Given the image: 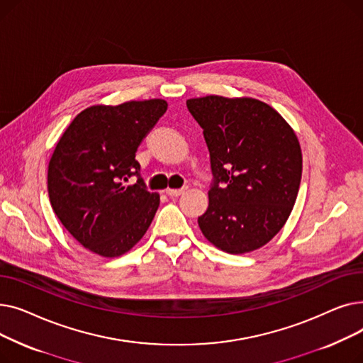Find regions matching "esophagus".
Instances as JSON below:
<instances>
[{
  "instance_id": "34e87169",
  "label": "esophagus",
  "mask_w": 363,
  "mask_h": 363,
  "mask_svg": "<svg viewBox=\"0 0 363 363\" xmlns=\"http://www.w3.org/2000/svg\"><path fill=\"white\" fill-rule=\"evenodd\" d=\"M184 191H185V188H179V189L167 188V189H166V194H167L169 197H179L181 194H184Z\"/></svg>"
}]
</instances>
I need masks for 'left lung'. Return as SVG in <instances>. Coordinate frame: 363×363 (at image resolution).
Masks as SVG:
<instances>
[{"mask_svg": "<svg viewBox=\"0 0 363 363\" xmlns=\"http://www.w3.org/2000/svg\"><path fill=\"white\" fill-rule=\"evenodd\" d=\"M186 107L203 129L213 175L200 230L226 253L253 252L279 233L296 203L301 181L296 133L255 99L207 95Z\"/></svg>", "mask_w": 363, "mask_h": 363, "instance_id": "obj_1", "label": "left lung"}]
</instances>
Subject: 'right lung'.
Instances as JSON below:
<instances>
[{
    "mask_svg": "<svg viewBox=\"0 0 363 363\" xmlns=\"http://www.w3.org/2000/svg\"><path fill=\"white\" fill-rule=\"evenodd\" d=\"M166 108L164 100L88 107L55 145L50 203L66 230L95 255L130 250L157 212L160 197L147 189L135 155ZM132 176L138 182L128 186Z\"/></svg>",
    "mask_w": 363,
    "mask_h": 363,
    "instance_id": "add662e5",
    "label": "right lung"
}]
</instances>
